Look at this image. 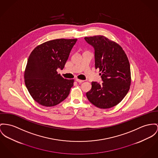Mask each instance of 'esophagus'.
Segmentation results:
<instances>
[{
  "mask_svg": "<svg viewBox=\"0 0 158 158\" xmlns=\"http://www.w3.org/2000/svg\"><path fill=\"white\" fill-rule=\"evenodd\" d=\"M75 81H77L78 83H83V82L84 81L83 80H79V79H78V78H76Z\"/></svg>",
  "mask_w": 158,
  "mask_h": 158,
  "instance_id": "esophagus-1",
  "label": "esophagus"
}]
</instances>
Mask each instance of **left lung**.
<instances>
[{"label": "left lung", "instance_id": "8db88e82", "mask_svg": "<svg viewBox=\"0 0 158 158\" xmlns=\"http://www.w3.org/2000/svg\"><path fill=\"white\" fill-rule=\"evenodd\" d=\"M95 49V68L102 73V83L92 81L86 93L88 100L99 108H110L120 103L131 82L130 64L122 48L102 35L85 37Z\"/></svg>", "mask_w": 158, "mask_h": 158}]
</instances>
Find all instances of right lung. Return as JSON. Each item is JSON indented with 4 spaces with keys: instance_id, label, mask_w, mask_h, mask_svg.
I'll return each instance as SVG.
<instances>
[{
    "instance_id": "right-lung-1",
    "label": "right lung",
    "mask_w": 158,
    "mask_h": 158,
    "mask_svg": "<svg viewBox=\"0 0 158 158\" xmlns=\"http://www.w3.org/2000/svg\"><path fill=\"white\" fill-rule=\"evenodd\" d=\"M77 41H48L37 46L31 53L24 72V82L30 95L40 105H57L69 94L74 80L63 78L57 69H63Z\"/></svg>"
}]
</instances>
